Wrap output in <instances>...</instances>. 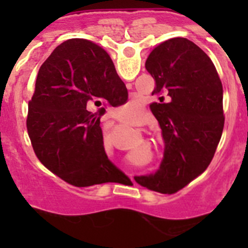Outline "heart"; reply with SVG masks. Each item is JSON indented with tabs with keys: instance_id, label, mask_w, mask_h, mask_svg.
Masks as SVG:
<instances>
[{
	"instance_id": "heart-1",
	"label": "heart",
	"mask_w": 248,
	"mask_h": 248,
	"mask_svg": "<svg viewBox=\"0 0 248 248\" xmlns=\"http://www.w3.org/2000/svg\"><path fill=\"white\" fill-rule=\"evenodd\" d=\"M131 108H133V107H131V103H129V104L125 107L126 110H131Z\"/></svg>"
}]
</instances>
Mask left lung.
Masks as SVG:
<instances>
[{"mask_svg": "<svg viewBox=\"0 0 248 248\" xmlns=\"http://www.w3.org/2000/svg\"><path fill=\"white\" fill-rule=\"evenodd\" d=\"M146 71L155 80L151 103L164 139V157L154 174L137 176L140 185L174 194L211 163L223 130L222 83L210 57L183 37L170 38L151 50Z\"/></svg>", "mask_w": 248, "mask_h": 248, "instance_id": "obj_1", "label": "left lung"}]
</instances>
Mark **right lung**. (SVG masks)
<instances>
[{
	"label": "right lung",
	"mask_w": 248,
	"mask_h": 248,
	"mask_svg": "<svg viewBox=\"0 0 248 248\" xmlns=\"http://www.w3.org/2000/svg\"><path fill=\"white\" fill-rule=\"evenodd\" d=\"M126 100L107 50L83 38L59 45L39 68L28 103L27 130L39 161L78 187L110 181L115 168L105 154L100 117L104 105Z\"/></svg>",
	"instance_id": "right-lung-1"
}]
</instances>
